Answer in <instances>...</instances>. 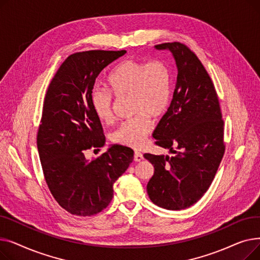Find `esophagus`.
<instances>
[{
    "mask_svg": "<svg viewBox=\"0 0 260 260\" xmlns=\"http://www.w3.org/2000/svg\"><path fill=\"white\" fill-rule=\"evenodd\" d=\"M142 159H143V155H142L141 153L135 152V154H134V160H135L136 162H140Z\"/></svg>",
    "mask_w": 260,
    "mask_h": 260,
    "instance_id": "1",
    "label": "esophagus"
}]
</instances>
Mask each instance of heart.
<instances>
[{
    "label": "heart",
    "instance_id": "b5f03b06",
    "mask_svg": "<svg viewBox=\"0 0 260 260\" xmlns=\"http://www.w3.org/2000/svg\"><path fill=\"white\" fill-rule=\"evenodd\" d=\"M107 86L115 97H131L134 118L121 123L113 133L115 143L139 147L153 128L154 118L166 113L172 98V76L161 60L142 62L125 60L118 64L107 78ZM91 108L97 118L108 123L113 119V99L107 91L94 88L90 93Z\"/></svg>",
    "mask_w": 260,
    "mask_h": 260
}]
</instances>
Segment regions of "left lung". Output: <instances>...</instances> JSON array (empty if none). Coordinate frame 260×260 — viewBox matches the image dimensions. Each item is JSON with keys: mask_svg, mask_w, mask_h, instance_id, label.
Wrapping results in <instances>:
<instances>
[{"mask_svg": "<svg viewBox=\"0 0 260 260\" xmlns=\"http://www.w3.org/2000/svg\"><path fill=\"white\" fill-rule=\"evenodd\" d=\"M155 48L171 51L178 72L171 104L153 133L156 144L174 156L143 155L155 169L146 190L156 206L178 211L196 203L214 179L224 154L223 120L213 82L196 54L179 42Z\"/></svg>", "mask_w": 260, "mask_h": 260, "instance_id": "obj_1", "label": "left lung"}]
</instances>
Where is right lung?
<instances>
[{"label": "right lung", "instance_id": "obj_1", "mask_svg": "<svg viewBox=\"0 0 260 260\" xmlns=\"http://www.w3.org/2000/svg\"><path fill=\"white\" fill-rule=\"evenodd\" d=\"M125 50H89L68 57L48 86L37 145L46 183L60 206L77 216L104 210L114 183L134 160L129 147L114 144L88 160L85 151L105 143L100 120L90 104L94 81Z\"/></svg>", "mask_w": 260, "mask_h": 260}]
</instances>
